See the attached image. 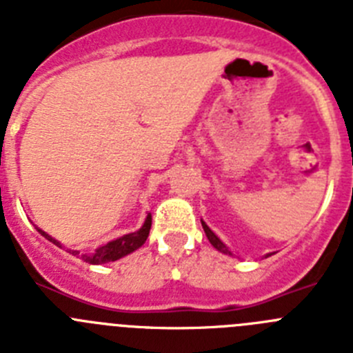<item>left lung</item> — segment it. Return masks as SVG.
<instances>
[{
    "label": "left lung",
    "mask_w": 353,
    "mask_h": 353,
    "mask_svg": "<svg viewBox=\"0 0 353 353\" xmlns=\"http://www.w3.org/2000/svg\"><path fill=\"white\" fill-rule=\"evenodd\" d=\"M201 226H203L205 233H207V239H208V240H210V244H212V245H214V248H215V249H217V251H223V252H228V254H232V252L228 251V248H226V245H224V244H223V242H221V240H219V239H217V235H215V233H214V232H212L210 228H208V226H207V224H205V223H203V221H201Z\"/></svg>",
    "instance_id": "8db88e82"
}]
</instances>
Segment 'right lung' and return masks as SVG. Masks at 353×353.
<instances>
[{
	"mask_svg": "<svg viewBox=\"0 0 353 353\" xmlns=\"http://www.w3.org/2000/svg\"><path fill=\"white\" fill-rule=\"evenodd\" d=\"M150 228H152V215H148V217H146L145 224L139 228L138 232L129 233V235H123L117 240H111V242H108V244L102 245V248L95 249V252H92V254H81L79 251H68V252H72L74 256H79L81 260H84L86 263H92V265H101V263H108V261H117V260H120L121 256H127L129 252L136 251V249H139L143 244H145V240L148 239ZM37 230H39V228H37ZM39 232L42 233L46 239L51 240L52 244L60 245V242H56V240L52 239V236H49L46 232H42V230H39Z\"/></svg>",
	"mask_w": 353,
	"mask_h": 353,
	"instance_id": "add662e5",
	"label": "right lung"
}]
</instances>
